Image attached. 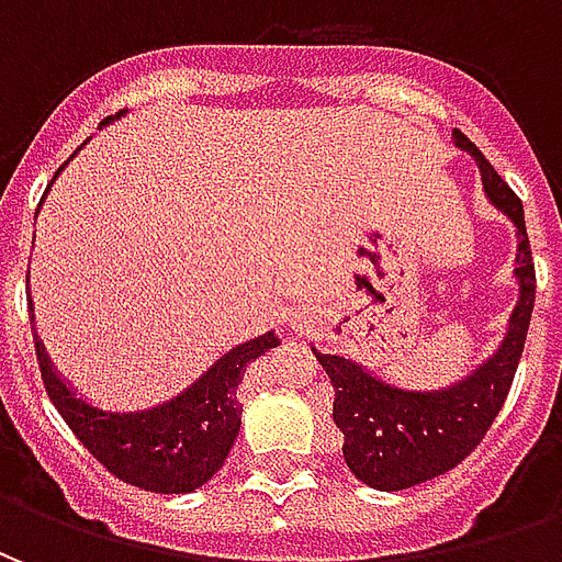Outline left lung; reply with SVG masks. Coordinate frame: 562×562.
<instances>
[{"label": "left lung", "instance_id": "8db88e82", "mask_svg": "<svg viewBox=\"0 0 562 562\" xmlns=\"http://www.w3.org/2000/svg\"><path fill=\"white\" fill-rule=\"evenodd\" d=\"M454 144L475 159L482 171L484 195L518 228V304L512 310L499 349L482 367H475L470 376L439 391L397 389L342 355L313 349L334 385V422L342 430V458L355 479L376 491H403L430 482L436 475L454 470L460 460L475 451L506 403L530 328L536 268L524 225V204L494 171V165L484 159L482 149L458 128Z\"/></svg>", "mask_w": 562, "mask_h": 562}]
</instances>
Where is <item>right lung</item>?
I'll return each instance as SVG.
<instances>
[{
  "label": "right lung",
  "instance_id": "add662e5",
  "mask_svg": "<svg viewBox=\"0 0 562 562\" xmlns=\"http://www.w3.org/2000/svg\"><path fill=\"white\" fill-rule=\"evenodd\" d=\"M111 120L114 116H108L104 123ZM273 346H280L273 330L240 342L232 352L222 355L183 394L138 413H108L78 397L54 370L38 337L35 358L42 367L47 397L66 418L71 434L78 436L104 470L140 491L189 494L222 470L237 439L244 413L237 401V385L244 382L246 364Z\"/></svg>",
  "mask_w": 562,
  "mask_h": 562
}]
</instances>
